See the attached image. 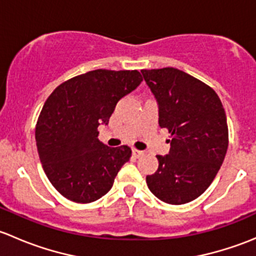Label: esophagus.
I'll use <instances>...</instances> for the list:
<instances>
[{
    "instance_id": "esophagus-1",
    "label": "esophagus",
    "mask_w": 256,
    "mask_h": 256,
    "mask_svg": "<svg viewBox=\"0 0 256 256\" xmlns=\"http://www.w3.org/2000/svg\"><path fill=\"white\" fill-rule=\"evenodd\" d=\"M144 152L140 151V150H136V148H132V156L134 157H140L142 156Z\"/></svg>"
}]
</instances>
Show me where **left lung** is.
<instances>
[{"label": "left lung", "instance_id": "1", "mask_svg": "<svg viewBox=\"0 0 256 256\" xmlns=\"http://www.w3.org/2000/svg\"><path fill=\"white\" fill-rule=\"evenodd\" d=\"M158 104V125L172 138L168 154L146 177L162 202L184 204L200 197L218 174L228 148V125L220 99L200 80L176 68L142 69Z\"/></svg>", "mask_w": 256, "mask_h": 256}]
</instances>
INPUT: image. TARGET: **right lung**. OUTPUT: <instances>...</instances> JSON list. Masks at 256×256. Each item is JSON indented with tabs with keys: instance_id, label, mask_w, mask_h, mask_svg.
Masks as SVG:
<instances>
[{
	"instance_id": "add662e5",
	"label": "right lung",
	"mask_w": 256,
	"mask_h": 256,
	"mask_svg": "<svg viewBox=\"0 0 256 256\" xmlns=\"http://www.w3.org/2000/svg\"><path fill=\"white\" fill-rule=\"evenodd\" d=\"M142 82L138 70L96 69L66 80L50 94L36 126L40 164L56 190L76 203H90L112 190L130 160L128 146L100 142L116 104Z\"/></svg>"
}]
</instances>
